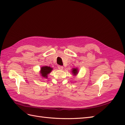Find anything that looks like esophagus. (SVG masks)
Here are the masks:
<instances>
[{
  "instance_id": "34e87169",
  "label": "esophagus",
  "mask_w": 125,
  "mask_h": 125,
  "mask_svg": "<svg viewBox=\"0 0 125 125\" xmlns=\"http://www.w3.org/2000/svg\"><path fill=\"white\" fill-rule=\"evenodd\" d=\"M58 69L59 70H62L63 69V66H61V65H58Z\"/></svg>"
}]
</instances>
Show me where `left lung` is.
Masks as SVG:
<instances>
[{
    "instance_id": "8db88e82",
    "label": "left lung",
    "mask_w": 125,
    "mask_h": 125,
    "mask_svg": "<svg viewBox=\"0 0 125 125\" xmlns=\"http://www.w3.org/2000/svg\"><path fill=\"white\" fill-rule=\"evenodd\" d=\"M72 73H73V75L74 76L76 75L78 73V69L77 68H73V69Z\"/></svg>"
}]
</instances>
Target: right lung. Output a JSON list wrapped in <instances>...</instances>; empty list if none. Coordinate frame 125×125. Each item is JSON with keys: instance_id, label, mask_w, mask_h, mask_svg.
Returning a JSON list of instances; mask_svg holds the SVG:
<instances>
[{"instance_id": "right-lung-1", "label": "right lung", "mask_w": 125, "mask_h": 125, "mask_svg": "<svg viewBox=\"0 0 125 125\" xmlns=\"http://www.w3.org/2000/svg\"><path fill=\"white\" fill-rule=\"evenodd\" d=\"M52 70V68L50 67H48V66H44V67H41V71H40V73L41 75V76L42 77L47 78L48 75L51 72Z\"/></svg>"}]
</instances>
